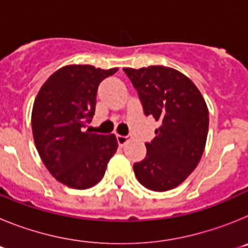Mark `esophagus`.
I'll return each instance as SVG.
<instances>
[{"instance_id": "obj_1", "label": "esophagus", "mask_w": 248, "mask_h": 248, "mask_svg": "<svg viewBox=\"0 0 248 248\" xmlns=\"http://www.w3.org/2000/svg\"><path fill=\"white\" fill-rule=\"evenodd\" d=\"M117 141L119 145H124L129 141V137H123V135H117Z\"/></svg>"}]
</instances>
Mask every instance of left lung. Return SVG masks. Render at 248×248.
I'll return each mask as SVG.
<instances>
[{
  "label": "left lung",
  "mask_w": 248,
  "mask_h": 248,
  "mask_svg": "<svg viewBox=\"0 0 248 248\" xmlns=\"http://www.w3.org/2000/svg\"><path fill=\"white\" fill-rule=\"evenodd\" d=\"M139 94L145 115L160 126L146 143V156L134 164L138 181L153 191L180 185L198 166L209 131V109L198 87L174 68H123Z\"/></svg>",
  "instance_id": "obj_1"
}]
</instances>
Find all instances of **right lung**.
Returning <instances> with one entry per match:
<instances>
[{"label":"right lung","mask_w":248,"mask_h":248,"mask_svg":"<svg viewBox=\"0 0 248 248\" xmlns=\"http://www.w3.org/2000/svg\"><path fill=\"white\" fill-rule=\"evenodd\" d=\"M118 68L89 64L59 68L41 87L32 109V133L38 154L56 180L78 190L97 185L117 153L114 134L85 131L97 104L100 82Z\"/></svg>","instance_id":"right-lung-1"}]
</instances>
